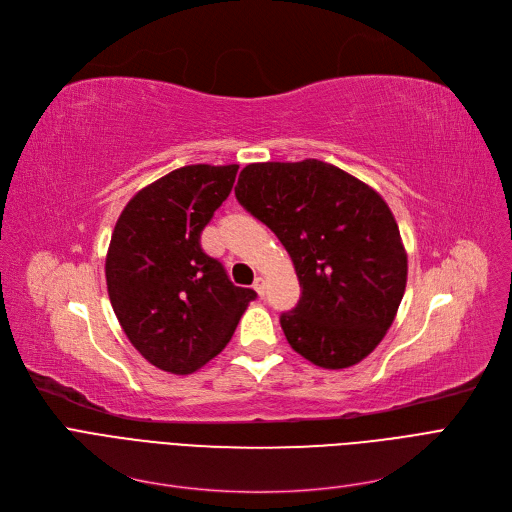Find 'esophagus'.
Wrapping results in <instances>:
<instances>
[{
    "mask_svg": "<svg viewBox=\"0 0 512 512\" xmlns=\"http://www.w3.org/2000/svg\"><path fill=\"white\" fill-rule=\"evenodd\" d=\"M253 288L257 290V294H259V297H263V294H265V280L259 276V278H255V282H253Z\"/></svg>",
    "mask_w": 512,
    "mask_h": 512,
    "instance_id": "34e87169",
    "label": "esophagus"
}]
</instances>
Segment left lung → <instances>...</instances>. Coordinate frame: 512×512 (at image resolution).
Listing matches in <instances>:
<instances>
[{"label":"left lung","mask_w":512,"mask_h":512,"mask_svg":"<svg viewBox=\"0 0 512 512\" xmlns=\"http://www.w3.org/2000/svg\"><path fill=\"white\" fill-rule=\"evenodd\" d=\"M238 203L288 251L301 299L280 315L288 344L326 369L363 361L392 326L407 286V253L386 201L319 159L251 164Z\"/></svg>","instance_id":"8db88e82"}]
</instances>
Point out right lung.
Here are the masks:
<instances>
[{
	"label": "right lung",
	"mask_w": 512,
	"mask_h": 512,
	"mask_svg": "<svg viewBox=\"0 0 512 512\" xmlns=\"http://www.w3.org/2000/svg\"><path fill=\"white\" fill-rule=\"evenodd\" d=\"M238 166H184L134 195L105 259L107 292L132 346L155 367L188 375L230 342L253 288L234 286L201 249Z\"/></svg>",
	"instance_id": "right-lung-1"
}]
</instances>
